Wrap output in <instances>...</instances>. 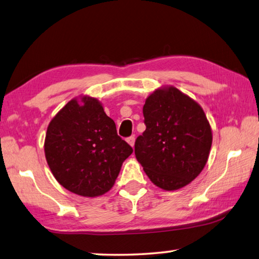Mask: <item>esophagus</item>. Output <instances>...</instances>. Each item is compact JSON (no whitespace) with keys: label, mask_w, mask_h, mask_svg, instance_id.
<instances>
[{"label":"esophagus","mask_w":259,"mask_h":259,"mask_svg":"<svg viewBox=\"0 0 259 259\" xmlns=\"http://www.w3.org/2000/svg\"><path fill=\"white\" fill-rule=\"evenodd\" d=\"M126 141H127V143L131 146H134V143H135V138H134V136H130V138L126 139Z\"/></svg>","instance_id":"1"}]
</instances>
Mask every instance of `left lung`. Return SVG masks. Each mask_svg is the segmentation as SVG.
Segmentation results:
<instances>
[{"mask_svg": "<svg viewBox=\"0 0 259 259\" xmlns=\"http://www.w3.org/2000/svg\"><path fill=\"white\" fill-rule=\"evenodd\" d=\"M142 135L135 157L155 186L176 190L201 174L212 145V130L202 107L177 88L155 90L143 106Z\"/></svg>", "mask_w": 259, "mask_h": 259, "instance_id": "left-lung-1", "label": "left lung"}]
</instances>
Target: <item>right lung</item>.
Wrapping results in <instances>:
<instances>
[{
    "mask_svg": "<svg viewBox=\"0 0 259 259\" xmlns=\"http://www.w3.org/2000/svg\"><path fill=\"white\" fill-rule=\"evenodd\" d=\"M44 146L57 182L84 197L108 192L133 152L100 102L88 96L72 99L58 111L48 125Z\"/></svg>",
    "mask_w": 259,
    "mask_h": 259,
    "instance_id": "1",
    "label": "right lung"
}]
</instances>
